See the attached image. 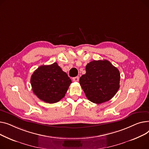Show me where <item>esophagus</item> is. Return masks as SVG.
<instances>
[{"label":"esophagus","mask_w":149,"mask_h":149,"mask_svg":"<svg viewBox=\"0 0 149 149\" xmlns=\"http://www.w3.org/2000/svg\"><path fill=\"white\" fill-rule=\"evenodd\" d=\"M72 79H73V81H74V82H78L79 80V77L76 76V77H73Z\"/></svg>","instance_id":"1"}]
</instances>
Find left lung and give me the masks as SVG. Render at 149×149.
Masks as SVG:
<instances>
[{
	"label": "left lung",
	"mask_w": 149,
	"mask_h": 149,
	"mask_svg": "<svg viewBox=\"0 0 149 149\" xmlns=\"http://www.w3.org/2000/svg\"><path fill=\"white\" fill-rule=\"evenodd\" d=\"M85 70L79 84L89 100L100 104L116 95L120 88V74L109 61L94 60L86 65Z\"/></svg>",
	"instance_id": "8db88e82"
}]
</instances>
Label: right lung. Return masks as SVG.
I'll return each instance as SVG.
<instances>
[{
    "instance_id": "1",
    "label": "right lung",
    "mask_w": 149,
    "mask_h": 149,
    "mask_svg": "<svg viewBox=\"0 0 149 149\" xmlns=\"http://www.w3.org/2000/svg\"><path fill=\"white\" fill-rule=\"evenodd\" d=\"M72 81L56 63L41 65L31 77L33 93L41 100L55 103L62 99Z\"/></svg>"
}]
</instances>
